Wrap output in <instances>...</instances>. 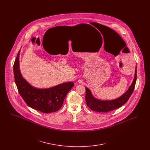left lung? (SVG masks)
Returning a JSON list of instances; mask_svg holds the SVG:
<instances>
[{
	"label": "left lung",
	"instance_id": "8db88e82",
	"mask_svg": "<svg viewBox=\"0 0 150 150\" xmlns=\"http://www.w3.org/2000/svg\"><path fill=\"white\" fill-rule=\"evenodd\" d=\"M137 80V69L136 68L135 76L131 86L128 90L120 97L112 100H100L94 98L89 89L86 88V105L92 110L100 112H107L111 111L122 106L128 100L130 96L133 92Z\"/></svg>",
	"mask_w": 150,
	"mask_h": 150
}]
</instances>
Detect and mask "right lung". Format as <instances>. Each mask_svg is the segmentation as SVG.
Masks as SVG:
<instances>
[{"instance_id": "right-lung-1", "label": "right lung", "mask_w": 150, "mask_h": 150, "mask_svg": "<svg viewBox=\"0 0 150 150\" xmlns=\"http://www.w3.org/2000/svg\"><path fill=\"white\" fill-rule=\"evenodd\" d=\"M20 51L14 61L13 72L15 83L22 98L29 107L43 113L57 111L62 107L66 96L74 83L68 82L45 89L33 87L21 74L19 67Z\"/></svg>"}]
</instances>
